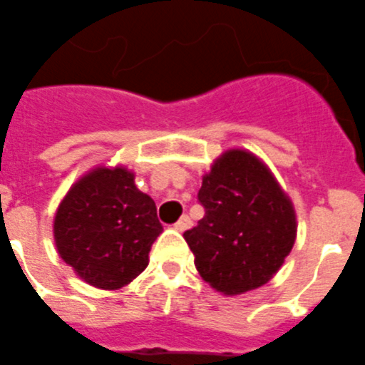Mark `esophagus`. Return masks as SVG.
I'll return each mask as SVG.
<instances>
[{"mask_svg": "<svg viewBox=\"0 0 365 365\" xmlns=\"http://www.w3.org/2000/svg\"><path fill=\"white\" fill-rule=\"evenodd\" d=\"M189 227H191V218L187 217V215H183V217L174 224V230L176 231H185L189 230Z\"/></svg>", "mask_w": 365, "mask_h": 365, "instance_id": "1", "label": "esophagus"}]
</instances>
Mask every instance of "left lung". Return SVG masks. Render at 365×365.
I'll return each instance as SVG.
<instances>
[{
  "label": "left lung",
  "instance_id": "left-lung-1",
  "mask_svg": "<svg viewBox=\"0 0 365 365\" xmlns=\"http://www.w3.org/2000/svg\"><path fill=\"white\" fill-rule=\"evenodd\" d=\"M205 215L183 233L196 270L218 292L235 296L281 268L296 240V215L272 173L244 150H230L204 176Z\"/></svg>",
  "mask_w": 365,
  "mask_h": 365
}]
</instances>
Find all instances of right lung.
<instances>
[{
    "instance_id": "add662e5",
    "label": "right lung",
    "mask_w": 365,
    "mask_h": 365,
    "mask_svg": "<svg viewBox=\"0 0 365 365\" xmlns=\"http://www.w3.org/2000/svg\"><path fill=\"white\" fill-rule=\"evenodd\" d=\"M163 226L156 204L126 169H95L71 187L55 217L60 257L86 283L117 290L148 264Z\"/></svg>"
}]
</instances>
